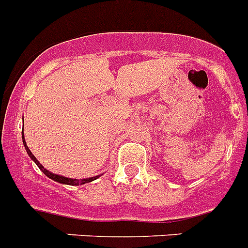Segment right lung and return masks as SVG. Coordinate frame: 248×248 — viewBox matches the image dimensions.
<instances>
[{
	"label": "right lung",
	"mask_w": 248,
	"mask_h": 248,
	"mask_svg": "<svg viewBox=\"0 0 248 248\" xmlns=\"http://www.w3.org/2000/svg\"><path fill=\"white\" fill-rule=\"evenodd\" d=\"M22 140H23V145H25V149H26L27 154L30 155V158L36 163V166L39 167L40 170L45 175H47L50 179H54V181L59 182V183H62V185H69V186H81V185H85V183H89V182H93L95 181L96 178H99V175L96 177H92V178H86V179H74V178H67V177H62V175H59V174H55V173L48 172L47 169L44 168L41 163L39 160L36 159V156L31 153V150L29 149V147L26 145V141H25V138H23V133H22Z\"/></svg>",
	"instance_id": "right-lung-1"
}]
</instances>
